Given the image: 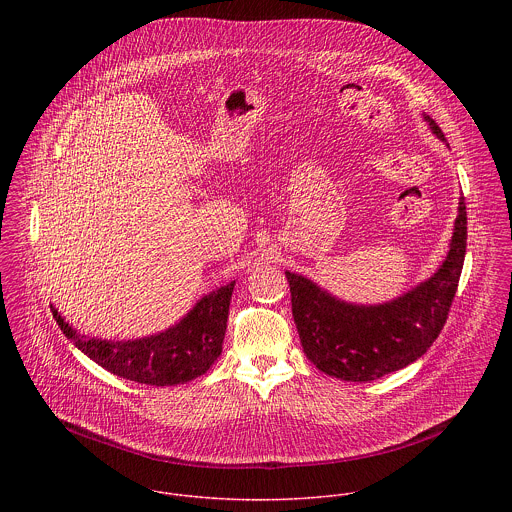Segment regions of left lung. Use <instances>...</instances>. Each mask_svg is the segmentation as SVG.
<instances>
[{
  "instance_id": "1",
  "label": "left lung",
  "mask_w": 512,
  "mask_h": 512,
  "mask_svg": "<svg viewBox=\"0 0 512 512\" xmlns=\"http://www.w3.org/2000/svg\"><path fill=\"white\" fill-rule=\"evenodd\" d=\"M432 132L445 142L438 124L426 116ZM467 248L465 201L438 272L402 297L382 305H351L335 299L303 276L286 272L292 313L305 357L321 372L368 382L418 361L436 341L457 292Z\"/></svg>"
}]
</instances>
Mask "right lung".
Wrapping results in <instances>:
<instances>
[{
  "label": "right lung",
  "instance_id": "obj_1",
  "mask_svg": "<svg viewBox=\"0 0 512 512\" xmlns=\"http://www.w3.org/2000/svg\"><path fill=\"white\" fill-rule=\"evenodd\" d=\"M234 282L205 295L193 311L165 333L138 341L86 339L53 307V317L67 339L94 363L126 380L173 386L205 374L222 351Z\"/></svg>",
  "mask_w": 512,
  "mask_h": 512
}]
</instances>
